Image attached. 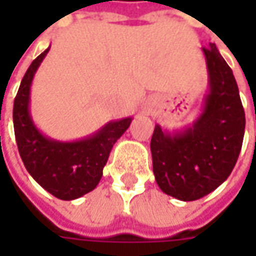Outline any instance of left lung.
<instances>
[{"mask_svg": "<svg viewBox=\"0 0 256 256\" xmlns=\"http://www.w3.org/2000/svg\"><path fill=\"white\" fill-rule=\"evenodd\" d=\"M208 92L192 125L168 131L155 124L151 140L155 181L180 201H196L231 175L245 134V112L230 65L216 45L202 48Z\"/></svg>", "mask_w": 256, "mask_h": 256, "instance_id": "left-lung-1", "label": "left lung"}]
</instances>
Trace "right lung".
Returning <instances> with one entry per match:
<instances>
[{
    "mask_svg": "<svg viewBox=\"0 0 256 256\" xmlns=\"http://www.w3.org/2000/svg\"><path fill=\"white\" fill-rule=\"evenodd\" d=\"M48 51L50 46L30 65L15 96V140L25 168L35 181L58 200L72 201L95 190L114 144L128 130L132 116L110 121L75 141H58L41 132L30 110L31 85Z\"/></svg>",
    "mask_w": 256,
    "mask_h": 256,
    "instance_id": "add662e5",
    "label": "right lung"
}]
</instances>
